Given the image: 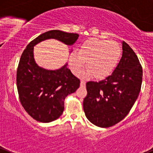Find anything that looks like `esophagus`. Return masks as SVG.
Returning a JSON list of instances; mask_svg holds the SVG:
<instances>
[{
	"label": "esophagus",
	"instance_id": "obj_1",
	"mask_svg": "<svg viewBox=\"0 0 153 153\" xmlns=\"http://www.w3.org/2000/svg\"><path fill=\"white\" fill-rule=\"evenodd\" d=\"M80 86L85 87V82L84 80H81V81H80Z\"/></svg>",
	"mask_w": 153,
	"mask_h": 153
}]
</instances>
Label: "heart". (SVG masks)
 <instances>
[{
	"instance_id": "1",
	"label": "heart",
	"mask_w": 153,
	"mask_h": 153,
	"mask_svg": "<svg viewBox=\"0 0 153 153\" xmlns=\"http://www.w3.org/2000/svg\"><path fill=\"white\" fill-rule=\"evenodd\" d=\"M121 54L122 48L117 42L90 38L80 45L78 52H71L69 65L73 73L78 75L86 62L88 70L83 77L93 75L96 78H104L115 70Z\"/></svg>"
}]
</instances>
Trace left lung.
Segmentation results:
<instances>
[{
  "label": "left lung",
  "mask_w": 153,
  "mask_h": 153,
  "mask_svg": "<svg viewBox=\"0 0 153 153\" xmlns=\"http://www.w3.org/2000/svg\"><path fill=\"white\" fill-rule=\"evenodd\" d=\"M123 54L116 68L105 80L86 83L83 110L91 123L102 128L115 125L126 116L138 98L142 68L136 53L122 42Z\"/></svg>",
  "instance_id": "left-lung-1"
}]
</instances>
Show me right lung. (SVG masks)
Listing matches in <instances>:
<instances>
[{
    "mask_svg": "<svg viewBox=\"0 0 153 153\" xmlns=\"http://www.w3.org/2000/svg\"><path fill=\"white\" fill-rule=\"evenodd\" d=\"M78 36L77 33L50 30L30 42L22 53L16 71L19 101L25 111L37 121L49 123L61 116L65 98L79 88L80 81L67 65L56 70L38 67L33 58V47L49 38L73 45Z\"/></svg>",
    "mask_w": 153,
    "mask_h": 153,
    "instance_id": "obj_1",
    "label": "right lung"
}]
</instances>
